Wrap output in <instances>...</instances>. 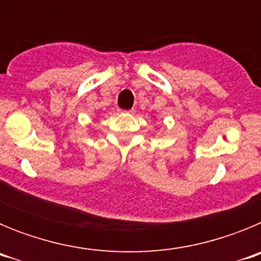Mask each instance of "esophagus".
I'll return each instance as SVG.
<instances>
[{"instance_id": "esophagus-1", "label": "esophagus", "mask_w": 261, "mask_h": 261, "mask_svg": "<svg viewBox=\"0 0 261 261\" xmlns=\"http://www.w3.org/2000/svg\"><path fill=\"white\" fill-rule=\"evenodd\" d=\"M126 112H129V114H133V112H135V110H133V108H132V110L126 111Z\"/></svg>"}]
</instances>
